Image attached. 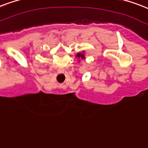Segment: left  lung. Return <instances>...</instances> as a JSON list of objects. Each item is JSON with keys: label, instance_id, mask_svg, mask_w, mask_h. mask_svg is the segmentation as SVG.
Listing matches in <instances>:
<instances>
[{"label": "left lung", "instance_id": "1", "mask_svg": "<svg viewBox=\"0 0 148 148\" xmlns=\"http://www.w3.org/2000/svg\"><path fill=\"white\" fill-rule=\"evenodd\" d=\"M76 58L78 59V63L81 62V60L80 59H82V60H85V51H82V52H78L76 54Z\"/></svg>", "mask_w": 148, "mask_h": 148}]
</instances>
